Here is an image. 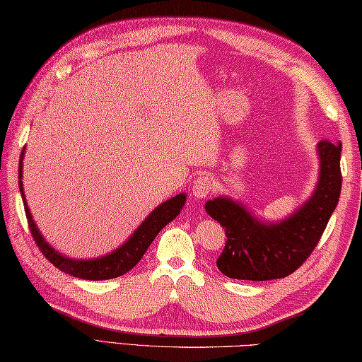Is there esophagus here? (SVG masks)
Listing matches in <instances>:
<instances>
[{
    "mask_svg": "<svg viewBox=\"0 0 362 362\" xmlns=\"http://www.w3.org/2000/svg\"><path fill=\"white\" fill-rule=\"evenodd\" d=\"M213 188V180L209 175H201L193 182V188H191V193L196 199H205L211 193Z\"/></svg>",
    "mask_w": 362,
    "mask_h": 362,
    "instance_id": "esophagus-1",
    "label": "esophagus"
}]
</instances>
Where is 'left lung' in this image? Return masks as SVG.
I'll return each instance as SVG.
<instances>
[{"label": "left lung", "mask_w": 362, "mask_h": 362, "mask_svg": "<svg viewBox=\"0 0 362 362\" xmlns=\"http://www.w3.org/2000/svg\"><path fill=\"white\" fill-rule=\"evenodd\" d=\"M341 151V143L319 141L317 187L308 201L280 222L259 221L228 197L205 204L206 213L226 228L227 243L216 261L222 274L230 279L264 281L288 276L305 263L339 202Z\"/></svg>", "instance_id": "8db88e82"}]
</instances>
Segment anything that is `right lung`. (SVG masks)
<instances>
[{
  "mask_svg": "<svg viewBox=\"0 0 362 362\" xmlns=\"http://www.w3.org/2000/svg\"><path fill=\"white\" fill-rule=\"evenodd\" d=\"M23 156H25V149H23L21 157H20L18 183H20V193L23 197V204H25V211H26L28 224L30 228V235H33L38 249H40L43 255L48 258L49 263H52L62 272L78 276V279L93 280V281L109 280V279H117V276H121L126 272H129L130 269L136 266L138 261L143 258L146 250H148L151 243L156 240V236L158 235L160 230L166 224H169V222H171L177 214L180 213L182 206L185 205V201H187V196L182 193L168 199V201L163 204H160L157 209L141 222V226L135 230L134 235L130 236L129 240L117 250H113L110 253H107V255L95 258V259H73V258L64 257L62 253H59L57 250H54L51 245L45 241L42 233L38 232L33 216H30V211L28 209V204L25 199V193H23V183H21Z\"/></svg>",
  "mask_w": 362,
  "mask_h": 362,
  "instance_id": "add662e5",
  "label": "right lung"
}]
</instances>
